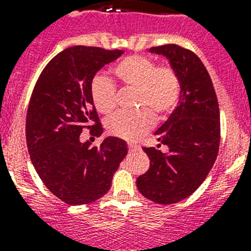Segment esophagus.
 I'll list each match as a JSON object with an SVG mask.
<instances>
[{"label": "esophagus", "mask_w": 251, "mask_h": 251, "mask_svg": "<svg viewBox=\"0 0 251 251\" xmlns=\"http://www.w3.org/2000/svg\"><path fill=\"white\" fill-rule=\"evenodd\" d=\"M128 150H129V151L137 150V146L136 145H132V143H128Z\"/></svg>", "instance_id": "obj_1"}]
</instances>
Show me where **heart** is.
<instances>
[{
    "mask_svg": "<svg viewBox=\"0 0 251 251\" xmlns=\"http://www.w3.org/2000/svg\"><path fill=\"white\" fill-rule=\"evenodd\" d=\"M112 73L123 89L134 90L133 103L143 108L132 113H119L106 122V129L114 137L134 141L152 128L153 115L162 119L175 109L181 97V79L174 66L156 65L145 55H130L121 60ZM95 109L110 115L117 108V89L108 77H95L92 83Z\"/></svg>",
    "mask_w": 251,
    "mask_h": 251,
    "instance_id": "heart-1",
    "label": "heart"
}]
</instances>
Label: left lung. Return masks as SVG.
Instances as JSON below:
<instances>
[{
	"mask_svg": "<svg viewBox=\"0 0 251 251\" xmlns=\"http://www.w3.org/2000/svg\"><path fill=\"white\" fill-rule=\"evenodd\" d=\"M151 52L166 56L176 69L181 97L156 132L168 153L143 147L150 168L137 178V187L148 200L171 205L194 194L214 166L220 146V110L211 77L194 51L167 44L151 48Z\"/></svg>",
	"mask_w": 251,
	"mask_h": 251,
	"instance_id": "obj_1",
	"label": "left lung"
}]
</instances>
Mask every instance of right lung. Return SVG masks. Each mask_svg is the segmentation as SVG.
<instances>
[{"label":"right lung","mask_w":251,"mask_h":251,"mask_svg":"<svg viewBox=\"0 0 251 251\" xmlns=\"http://www.w3.org/2000/svg\"><path fill=\"white\" fill-rule=\"evenodd\" d=\"M122 50L72 46L54 56L40 74L26 115L30 158L44 185L69 205L94 202L109 191L113 175L127 156L126 142L106 137L99 147L79 136L103 128L92 99L95 73Z\"/></svg>","instance_id":"1"}]
</instances>
